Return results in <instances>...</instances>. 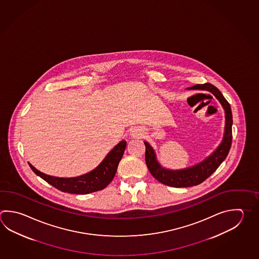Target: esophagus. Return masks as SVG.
<instances>
[{"label":"esophagus","mask_w":259,"mask_h":259,"mask_svg":"<svg viewBox=\"0 0 259 259\" xmlns=\"http://www.w3.org/2000/svg\"><path fill=\"white\" fill-rule=\"evenodd\" d=\"M130 136L133 138H140L144 136V131L140 128H133L130 132Z\"/></svg>","instance_id":"obj_1"}]
</instances>
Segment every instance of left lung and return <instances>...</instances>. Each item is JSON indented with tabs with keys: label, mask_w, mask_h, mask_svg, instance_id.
Segmentation results:
<instances>
[{
	"label": "left lung",
	"mask_w": 259,
	"mask_h": 259,
	"mask_svg": "<svg viewBox=\"0 0 259 259\" xmlns=\"http://www.w3.org/2000/svg\"><path fill=\"white\" fill-rule=\"evenodd\" d=\"M187 90H201L208 91L214 95L219 101L223 108L225 109V126L224 138L221 142L219 147L212 152L210 156L206 157L204 160L196 164L194 166L186 167L183 169H167L165 168L156 160V153L153 147L147 143L144 142L146 146V163L147 168L150 171L152 176L161 182L162 184L181 188V187H191L199 185L201 182L208 179L220 165L224 162L228 155L232 145V125H233V115L229 103L225 100L224 95L218 89L210 83L197 84Z\"/></svg>",
	"instance_id": "1"
}]
</instances>
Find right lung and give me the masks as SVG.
Here are the masks:
<instances>
[{
    "label": "right lung",
    "instance_id": "obj_1",
    "mask_svg": "<svg viewBox=\"0 0 259 259\" xmlns=\"http://www.w3.org/2000/svg\"><path fill=\"white\" fill-rule=\"evenodd\" d=\"M126 147V141L122 140L112 148L93 170L81 176L74 178H59L49 176L36 169L30 163V167L34 173L47 181L49 184L63 192L72 194H89L95 191H102L106 188L114 178L119 162Z\"/></svg>",
    "mask_w": 259,
    "mask_h": 259
}]
</instances>
